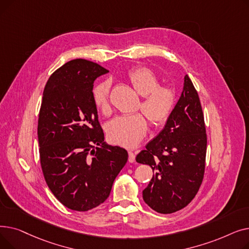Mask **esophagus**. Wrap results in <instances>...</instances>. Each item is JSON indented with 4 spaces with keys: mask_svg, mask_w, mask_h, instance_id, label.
Returning a JSON list of instances; mask_svg holds the SVG:
<instances>
[{
    "mask_svg": "<svg viewBox=\"0 0 249 249\" xmlns=\"http://www.w3.org/2000/svg\"><path fill=\"white\" fill-rule=\"evenodd\" d=\"M129 162H134L135 161V153L133 151H129Z\"/></svg>",
    "mask_w": 249,
    "mask_h": 249,
    "instance_id": "esophagus-1",
    "label": "esophagus"
}]
</instances>
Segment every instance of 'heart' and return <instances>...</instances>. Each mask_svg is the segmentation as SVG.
Listing matches in <instances>:
<instances>
[{
  "mask_svg": "<svg viewBox=\"0 0 249 249\" xmlns=\"http://www.w3.org/2000/svg\"><path fill=\"white\" fill-rule=\"evenodd\" d=\"M129 82L136 93L142 96L139 108L148 118L153 126L164 124L171 116L175 103V90L168 86H159V78L147 68H137L128 72ZM111 82L104 81L93 90L97 108L107 114L110 111ZM147 120L141 113L116 117L107 126L109 139L116 144L125 147H135L145 136Z\"/></svg>",
  "mask_w": 249,
  "mask_h": 249,
  "instance_id": "b5f03b06",
  "label": "heart"
}]
</instances>
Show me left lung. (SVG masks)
I'll list each match as a JSON object with an SVG mask.
<instances>
[{"label":"left lung","mask_w":249,"mask_h":249,"mask_svg":"<svg viewBox=\"0 0 249 249\" xmlns=\"http://www.w3.org/2000/svg\"><path fill=\"white\" fill-rule=\"evenodd\" d=\"M145 147L136 161L151 166L154 176L142 192L143 200L161 214L185 208L202 184L207 150L202 106L188 74L164 128Z\"/></svg>","instance_id":"obj_1"}]
</instances>
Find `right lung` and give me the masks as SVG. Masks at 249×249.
Segmentation results:
<instances>
[{"label": "right lung", "instance_id": "1", "mask_svg": "<svg viewBox=\"0 0 249 249\" xmlns=\"http://www.w3.org/2000/svg\"><path fill=\"white\" fill-rule=\"evenodd\" d=\"M109 72L77 58L49 77L38 118L40 163L55 198L74 211H89L109 197L128 160L127 151L104 142L93 98L94 82Z\"/></svg>", "mask_w": 249, "mask_h": 249}]
</instances>
